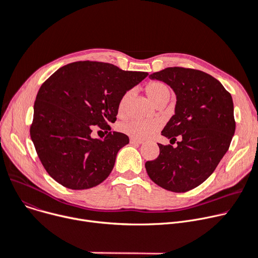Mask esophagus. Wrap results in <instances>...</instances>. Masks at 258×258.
Instances as JSON below:
<instances>
[{
	"label": "esophagus",
	"mask_w": 258,
	"mask_h": 258,
	"mask_svg": "<svg viewBox=\"0 0 258 258\" xmlns=\"http://www.w3.org/2000/svg\"><path fill=\"white\" fill-rule=\"evenodd\" d=\"M143 143L142 140H138V139H134V138H130V144L133 145H141Z\"/></svg>",
	"instance_id": "obj_1"
}]
</instances>
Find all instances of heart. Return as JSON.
Wrapping results in <instances>:
<instances>
[{"label": "heart", "mask_w": 258, "mask_h": 258, "mask_svg": "<svg viewBox=\"0 0 258 258\" xmlns=\"http://www.w3.org/2000/svg\"><path fill=\"white\" fill-rule=\"evenodd\" d=\"M146 92L150 99L152 100L156 105L162 102H168L171 98L172 90L171 87L162 82V81H150L146 85ZM132 95L131 90H127L120 97L117 111L119 115H124L126 112L127 104ZM160 128V122L157 119H149V120H140V119H129L122 123L118 126L120 132H123L127 135H130L131 138L142 140L146 139L151 134L155 133Z\"/></svg>", "instance_id": "heart-1"}]
</instances>
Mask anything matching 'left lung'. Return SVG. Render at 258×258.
<instances>
[{
    "instance_id": "obj_1",
    "label": "left lung",
    "mask_w": 258,
    "mask_h": 258,
    "mask_svg": "<svg viewBox=\"0 0 258 258\" xmlns=\"http://www.w3.org/2000/svg\"><path fill=\"white\" fill-rule=\"evenodd\" d=\"M169 84L177 96L175 114L161 134L173 144L145 166L160 187L184 192L203 183L228 151L235 131L233 101L219 80L202 71L166 68L150 75Z\"/></svg>"
}]
</instances>
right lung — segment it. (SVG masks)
I'll return each instance as SVG.
<instances>
[{
    "label": "right lung",
    "instance_id": "obj_1",
    "mask_svg": "<svg viewBox=\"0 0 258 258\" xmlns=\"http://www.w3.org/2000/svg\"><path fill=\"white\" fill-rule=\"evenodd\" d=\"M148 76L99 61H77L57 70L40 86L30 136L44 170L71 189L94 187L111 173L118 150L129 143L110 132L120 97ZM98 126L107 133L92 139Z\"/></svg>",
    "mask_w": 258,
    "mask_h": 258
}]
</instances>
